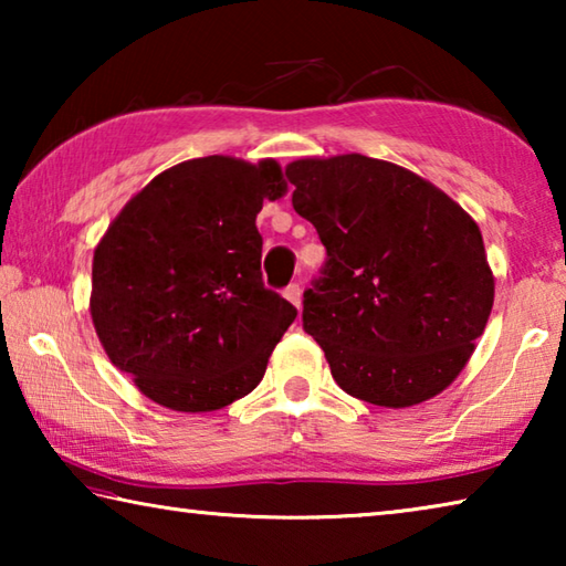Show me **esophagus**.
Returning a JSON list of instances; mask_svg holds the SVG:
<instances>
[{"label": "esophagus", "mask_w": 566, "mask_h": 566, "mask_svg": "<svg viewBox=\"0 0 566 566\" xmlns=\"http://www.w3.org/2000/svg\"><path fill=\"white\" fill-rule=\"evenodd\" d=\"M284 300L292 302V304L296 306V310H300V306H302V286H300V284H290V286H286V290H284Z\"/></svg>", "instance_id": "34e87169"}]
</instances>
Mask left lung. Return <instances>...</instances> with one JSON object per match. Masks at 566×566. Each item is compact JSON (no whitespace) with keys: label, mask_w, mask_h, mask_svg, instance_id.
<instances>
[{"label":"left lung","mask_w":566,"mask_h":566,"mask_svg":"<svg viewBox=\"0 0 566 566\" xmlns=\"http://www.w3.org/2000/svg\"><path fill=\"white\" fill-rule=\"evenodd\" d=\"M284 171L296 214L327 247L302 319L334 381L389 409L437 397L472 359L494 304L474 219L432 181L357 151Z\"/></svg>","instance_id":"left-lung-1"}]
</instances>
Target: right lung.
Instances as JSON below:
<instances>
[{
	"label": "right lung",
	"instance_id": "obj_1",
	"mask_svg": "<svg viewBox=\"0 0 566 566\" xmlns=\"http://www.w3.org/2000/svg\"><path fill=\"white\" fill-rule=\"evenodd\" d=\"M274 159L181 161L139 189L94 247L90 314L109 361L175 411H214L260 385L294 306L262 284Z\"/></svg>",
	"mask_w": 566,
	"mask_h": 566
}]
</instances>
